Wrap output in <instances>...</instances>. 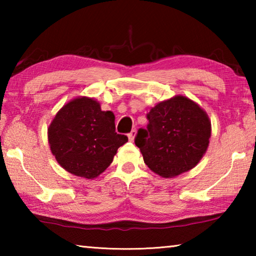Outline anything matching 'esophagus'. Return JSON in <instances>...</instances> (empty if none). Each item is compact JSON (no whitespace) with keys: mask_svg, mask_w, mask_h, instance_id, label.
<instances>
[{"mask_svg":"<svg viewBox=\"0 0 256 256\" xmlns=\"http://www.w3.org/2000/svg\"><path fill=\"white\" fill-rule=\"evenodd\" d=\"M136 128H133L132 131L128 134V140H130V141H133V140H134V138H136Z\"/></svg>","mask_w":256,"mask_h":256,"instance_id":"34e87169","label":"esophagus"}]
</instances>
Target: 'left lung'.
Here are the masks:
<instances>
[{"mask_svg":"<svg viewBox=\"0 0 256 256\" xmlns=\"http://www.w3.org/2000/svg\"><path fill=\"white\" fill-rule=\"evenodd\" d=\"M134 142L151 170L172 178L196 166L211 136V122L198 104L176 96L151 108Z\"/></svg>","mask_w":256,"mask_h":256,"instance_id":"left-lung-1","label":"left lung"}]
</instances>
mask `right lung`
I'll use <instances>...</instances> for the list:
<instances>
[{
  "mask_svg": "<svg viewBox=\"0 0 256 256\" xmlns=\"http://www.w3.org/2000/svg\"><path fill=\"white\" fill-rule=\"evenodd\" d=\"M52 154L64 170L92 180L110 166L128 136L115 132V116L92 98L73 99L60 108L48 128Z\"/></svg>",
  "mask_w": 256,
  "mask_h": 256,
  "instance_id": "obj_1",
  "label": "right lung"
}]
</instances>
